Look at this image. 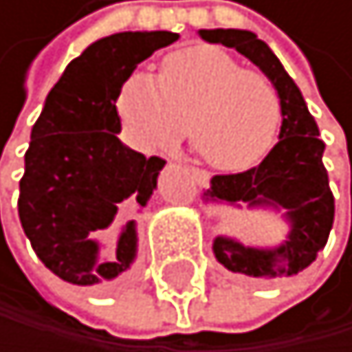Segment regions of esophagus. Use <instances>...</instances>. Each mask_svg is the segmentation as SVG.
Masks as SVG:
<instances>
[{"label":"esophagus","instance_id":"obj_1","mask_svg":"<svg viewBox=\"0 0 352 352\" xmlns=\"http://www.w3.org/2000/svg\"><path fill=\"white\" fill-rule=\"evenodd\" d=\"M189 174H191V178H194L196 183H198V187H209V174L203 172V169L189 167Z\"/></svg>","mask_w":352,"mask_h":352}]
</instances>
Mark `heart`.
I'll use <instances>...</instances> for the list:
<instances>
[{"instance_id": "b5f03b06", "label": "heart", "mask_w": 352, "mask_h": 352, "mask_svg": "<svg viewBox=\"0 0 352 352\" xmlns=\"http://www.w3.org/2000/svg\"><path fill=\"white\" fill-rule=\"evenodd\" d=\"M116 112L134 141L165 147L185 132L222 172L258 165L276 145L282 103L269 76L245 70L225 50L191 45L163 61L158 79L136 70L118 90Z\"/></svg>"}]
</instances>
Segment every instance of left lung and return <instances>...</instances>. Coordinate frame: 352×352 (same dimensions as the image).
I'll list each match as a JSON object with an SVG mask.
<instances>
[{"label":"left lung","instance_id":"1","mask_svg":"<svg viewBox=\"0 0 352 352\" xmlns=\"http://www.w3.org/2000/svg\"><path fill=\"white\" fill-rule=\"evenodd\" d=\"M209 43L236 48L269 76L282 103L280 141L258 167L214 176L205 203L269 207L289 222L287 240L278 247H247L229 236H216L214 256L222 267L251 278L296 276L324 249L335 218V198L324 169V143L296 81L269 45L251 30H198Z\"/></svg>","mask_w":352,"mask_h":352}]
</instances>
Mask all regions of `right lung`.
<instances>
[{"label": "right lung", "mask_w": 352, "mask_h": 352, "mask_svg": "<svg viewBox=\"0 0 352 352\" xmlns=\"http://www.w3.org/2000/svg\"><path fill=\"white\" fill-rule=\"evenodd\" d=\"M176 32H116L68 63L32 125L19 180V220L37 258L79 287H110L136 260V220L165 161L121 143L118 90Z\"/></svg>", "instance_id": "add662e5"}]
</instances>
